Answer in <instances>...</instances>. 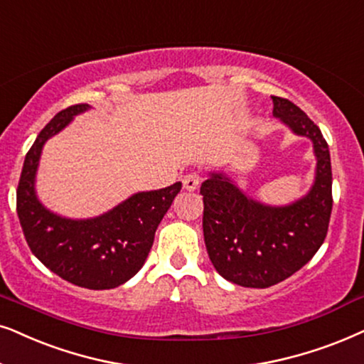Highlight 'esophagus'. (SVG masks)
Masks as SVG:
<instances>
[{"instance_id": "obj_1", "label": "esophagus", "mask_w": 364, "mask_h": 364, "mask_svg": "<svg viewBox=\"0 0 364 364\" xmlns=\"http://www.w3.org/2000/svg\"><path fill=\"white\" fill-rule=\"evenodd\" d=\"M182 183H183V188H186V191L193 192L200 183L199 172H191V173H187V176H183Z\"/></svg>"}]
</instances>
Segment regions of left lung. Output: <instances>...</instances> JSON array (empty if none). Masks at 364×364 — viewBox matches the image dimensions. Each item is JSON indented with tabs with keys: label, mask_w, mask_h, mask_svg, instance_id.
Masks as SVG:
<instances>
[{
	"label": "left lung",
	"mask_w": 364,
	"mask_h": 364,
	"mask_svg": "<svg viewBox=\"0 0 364 364\" xmlns=\"http://www.w3.org/2000/svg\"><path fill=\"white\" fill-rule=\"evenodd\" d=\"M272 115L313 141L316 177L304 197L289 205L251 199L228 176L210 172L202 183L204 240L215 271L244 287H269L299 271L318 252L333 209L329 149L319 127L294 103L272 97Z\"/></svg>",
	"instance_id": "obj_1"
}]
</instances>
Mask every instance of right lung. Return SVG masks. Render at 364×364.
Instances as JSON below:
<instances>
[{
  "label": "right lung",
  "mask_w": 364,
  "mask_h": 364,
  "mask_svg": "<svg viewBox=\"0 0 364 364\" xmlns=\"http://www.w3.org/2000/svg\"><path fill=\"white\" fill-rule=\"evenodd\" d=\"M90 105H72L51 119L28 150L16 191V212L31 252L61 279L87 289H112L144 266L160 220L171 209L182 183L136 192L93 219H67L38 200L36 168L45 141Z\"/></svg>",
  "instance_id": "obj_1"
}]
</instances>
